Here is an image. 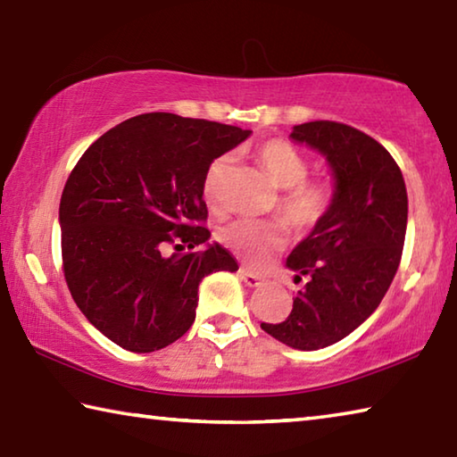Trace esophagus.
I'll list each match as a JSON object with an SVG mask.
<instances>
[{"label":"esophagus","mask_w":457,"mask_h":457,"mask_svg":"<svg viewBox=\"0 0 457 457\" xmlns=\"http://www.w3.org/2000/svg\"><path fill=\"white\" fill-rule=\"evenodd\" d=\"M239 278H242L244 284L250 286V287H260L263 284V279L260 276H255V273H252L250 270H245V268L239 270Z\"/></svg>","instance_id":"1"}]
</instances>
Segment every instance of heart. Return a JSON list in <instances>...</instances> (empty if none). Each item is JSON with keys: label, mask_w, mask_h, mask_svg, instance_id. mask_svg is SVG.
Wrapping results in <instances>:
<instances>
[{"label": "heart", "mask_w": 457, "mask_h": 457, "mask_svg": "<svg viewBox=\"0 0 457 457\" xmlns=\"http://www.w3.org/2000/svg\"><path fill=\"white\" fill-rule=\"evenodd\" d=\"M255 155L273 184L281 187L276 204L281 215L295 231L320 228L336 204V186L328 178H308L310 160L286 139H270L255 149ZM229 157L220 155L210 163L204 176V195L213 202L226 176ZM223 245L239 253L252 268H265L287 242V228L281 220H231L218 229Z\"/></svg>", "instance_id": "b5f03b06"}]
</instances>
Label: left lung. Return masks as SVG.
Segmentation results:
<instances>
[{"instance_id":"8db88e82","label":"left lung","mask_w":457,"mask_h":457,"mask_svg":"<svg viewBox=\"0 0 457 457\" xmlns=\"http://www.w3.org/2000/svg\"><path fill=\"white\" fill-rule=\"evenodd\" d=\"M289 137L326 155L336 204L287 257L295 278H308L294 310L284 321L262 323V329L312 352L350 336L384 300L402 262L408 192L400 165L360 129L320 120L294 126Z\"/></svg>"}]
</instances>
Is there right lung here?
I'll use <instances>...</instances> for the list:
<instances>
[{
	"mask_svg": "<svg viewBox=\"0 0 457 457\" xmlns=\"http://www.w3.org/2000/svg\"><path fill=\"white\" fill-rule=\"evenodd\" d=\"M226 123L142 113L96 139L65 181L62 262L70 294L105 337L128 352L162 350L192 328L200 281L236 271L207 244L204 176L250 136ZM165 245L177 252L163 256ZM187 245L189 253H180Z\"/></svg>",
	"mask_w": 457,
	"mask_h": 457,
	"instance_id": "add662e5",
	"label": "right lung"
}]
</instances>
